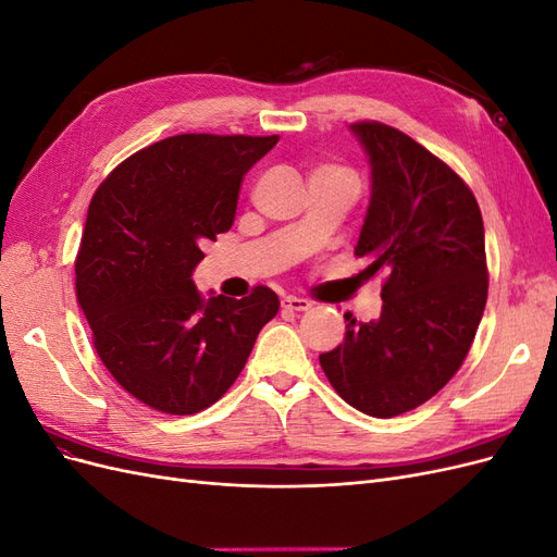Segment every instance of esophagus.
I'll return each mask as SVG.
<instances>
[{"label": "esophagus", "mask_w": 557, "mask_h": 557, "mask_svg": "<svg viewBox=\"0 0 557 557\" xmlns=\"http://www.w3.org/2000/svg\"><path fill=\"white\" fill-rule=\"evenodd\" d=\"M281 307H283V309H288V311H309L313 305H311L309 299H305V297L288 295V297H283V299H281Z\"/></svg>", "instance_id": "esophagus-1"}]
</instances>
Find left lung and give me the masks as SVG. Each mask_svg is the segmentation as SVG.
I'll return each instance as SVG.
<instances>
[{
    "label": "left lung",
    "mask_w": 557,
    "mask_h": 557,
    "mask_svg": "<svg viewBox=\"0 0 557 557\" xmlns=\"http://www.w3.org/2000/svg\"><path fill=\"white\" fill-rule=\"evenodd\" d=\"M372 164L356 246L367 276L385 272L383 309L320 356L332 387L367 416L393 418L434 397L474 342L487 299L483 218L446 162L391 125L352 123Z\"/></svg>",
    "instance_id": "1"
}]
</instances>
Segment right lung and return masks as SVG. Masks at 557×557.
Returning <instances> with one entry per match:
<instances>
[{"label":"right lung","instance_id":"1","mask_svg":"<svg viewBox=\"0 0 557 557\" xmlns=\"http://www.w3.org/2000/svg\"><path fill=\"white\" fill-rule=\"evenodd\" d=\"M278 137L176 134L127 158L92 195L76 297L111 376L146 407L190 416L237 381L278 297H201L205 248L232 227L246 172Z\"/></svg>","mask_w":557,"mask_h":557}]
</instances>
